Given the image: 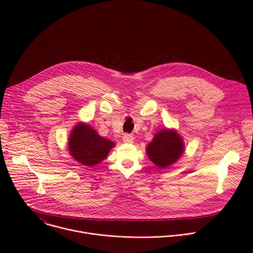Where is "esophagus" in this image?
Masks as SVG:
<instances>
[{"label": "esophagus", "instance_id": "obj_1", "mask_svg": "<svg viewBox=\"0 0 253 253\" xmlns=\"http://www.w3.org/2000/svg\"><path fill=\"white\" fill-rule=\"evenodd\" d=\"M134 141V137L130 134H124L123 135V142L126 144H131Z\"/></svg>", "mask_w": 253, "mask_h": 253}]
</instances>
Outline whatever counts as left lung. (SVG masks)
Here are the masks:
<instances>
[{"label":"left lung","mask_w":253,"mask_h":253,"mask_svg":"<svg viewBox=\"0 0 253 253\" xmlns=\"http://www.w3.org/2000/svg\"><path fill=\"white\" fill-rule=\"evenodd\" d=\"M182 136L175 129L164 128L155 133L153 140L146 146L148 158L158 168H166L184 154Z\"/></svg>","instance_id":"8db88e82"}]
</instances>
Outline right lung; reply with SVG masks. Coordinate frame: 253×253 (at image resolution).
<instances>
[{
	"instance_id": "right-lung-1",
	"label": "right lung",
	"mask_w": 253,
	"mask_h": 253,
	"mask_svg": "<svg viewBox=\"0 0 253 253\" xmlns=\"http://www.w3.org/2000/svg\"><path fill=\"white\" fill-rule=\"evenodd\" d=\"M68 141L70 155L85 166H95L102 162L116 144L100 136L93 127L79 122L72 129Z\"/></svg>"
}]
</instances>
